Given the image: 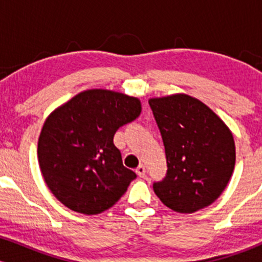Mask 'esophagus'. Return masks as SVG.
<instances>
[{
    "mask_svg": "<svg viewBox=\"0 0 262 262\" xmlns=\"http://www.w3.org/2000/svg\"><path fill=\"white\" fill-rule=\"evenodd\" d=\"M135 172H137V175L139 177H144L145 176V167H144L143 165H140V166H138V169L135 170Z\"/></svg>",
    "mask_w": 262,
    "mask_h": 262,
    "instance_id": "esophagus-1",
    "label": "esophagus"
}]
</instances>
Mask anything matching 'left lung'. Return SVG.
Wrapping results in <instances>:
<instances>
[{"label": "left lung", "mask_w": 262, "mask_h": 262, "mask_svg": "<svg viewBox=\"0 0 262 262\" xmlns=\"http://www.w3.org/2000/svg\"><path fill=\"white\" fill-rule=\"evenodd\" d=\"M167 161L154 192L170 209L193 213L221 196L235 166L228 125L208 106L186 93L150 98Z\"/></svg>", "instance_id": "obj_1"}]
</instances>
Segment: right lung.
Here are the masks:
<instances>
[{"instance_id":"1","label":"right lung","mask_w":262,"mask_h":262,"mask_svg":"<svg viewBox=\"0 0 262 262\" xmlns=\"http://www.w3.org/2000/svg\"><path fill=\"white\" fill-rule=\"evenodd\" d=\"M140 112L139 98L92 89L48 116L38 139V161L56 200L87 215L118 202L137 175L123 166L113 137Z\"/></svg>"}]
</instances>
